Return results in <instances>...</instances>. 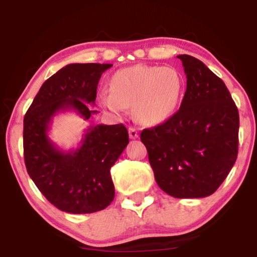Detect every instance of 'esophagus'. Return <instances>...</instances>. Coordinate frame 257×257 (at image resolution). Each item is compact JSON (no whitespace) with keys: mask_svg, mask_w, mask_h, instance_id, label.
Here are the masks:
<instances>
[{"mask_svg":"<svg viewBox=\"0 0 257 257\" xmlns=\"http://www.w3.org/2000/svg\"><path fill=\"white\" fill-rule=\"evenodd\" d=\"M128 135H130V138H131V139H137V138H138L139 133L135 127H128Z\"/></svg>","mask_w":257,"mask_h":257,"instance_id":"esophagus-1","label":"esophagus"}]
</instances>
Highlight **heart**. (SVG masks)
Instances as JSON below:
<instances>
[{
  "label": "heart",
  "mask_w": 257,
  "mask_h": 257,
  "mask_svg": "<svg viewBox=\"0 0 257 257\" xmlns=\"http://www.w3.org/2000/svg\"><path fill=\"white\" fill-rule=\"evenodd\" d=\"M184 90L185 80L177 69L138 64L114 72L110 91H101L99 99L112 113L121 114L132 106L137 120L158 125L174 113Z\"/></svg>",
  "instance_id": "heart-1"
}]
</instances>
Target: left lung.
Wrapping results in <instances>:
<instances>
[{"mask_svg": "<svg viewBox=\"0 0 257 257\" xmlns=\"http://www.w3.org/2000/svg\"><path fill=\"white\" fill-rule=\"evenodd\" d=\"M178 58L187 78L180 108L164 124L143 130L140 139L164 192L178 199L205 198L236 161L240 118L222 79L193 56Z\"/></svg>", "mask_w": 257, "mask_h": 257, "instance_id": "obj_1", "label": "left lung"}]
</instances>
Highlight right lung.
<instances>
[{"label":"right lung","instance_id":"add662e5","mask_svg":"<svg viewBox=\"0 0 257 257\" xmlns=\"http://www.w3.org/2000/svg\"><path fill=\"white\" fill-rule=\"evenodd\" d=\"M112 64H69L45 80L24 115L23 149L28 174L42 194L66 213L101 210L114 198L110 170L128 144L122 124L90 126L76 150H59L48 132L52 118L72 110L85 120L101 73Z\"/></svg>","mask_w":257,"mask_h":257}]
</instances>
